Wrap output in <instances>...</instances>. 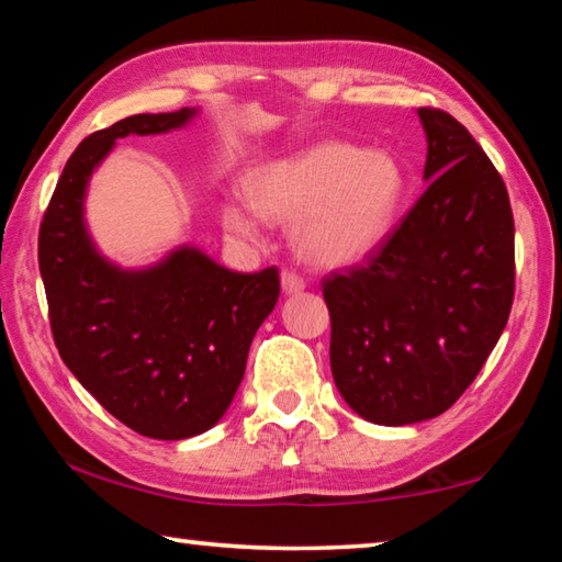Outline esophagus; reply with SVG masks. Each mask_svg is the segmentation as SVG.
<instances>
[{
    "mask_svg": "<svg viewBox=\"0 0 562 562\" xmlns=\"http://www.w3.org/2000/svg\"><path fill=\"white\" fill-rule=\"evenodd\" d=\"M280 282H282V290L288 292V294H297V292H302V290H304V284H307V282H304V280L300 278L297 272H294V270H288V268L282 270V274H280Z\"/></svg>",
    "mask_w": 562,
    "mask_h": 562,
    "instance_id": "1",
    "label": "esophagus"
}]
</instances>
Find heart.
Listing matches in <instances>:
<instances>
[{
	"label": "heart",
	"instance_id": "heart-1",
	"mask_svg": "<svg viewBox=\"0 0 562 562\" xmlns=\"http://www.w3.org/2000/svg\"><path fill=\"white\" fill-rule=\"evenodd\" d=\"M406 176L394 156L347 140H322L255 168L247 198L223 205L237 240L260 243L268 217L294 221V245L319 265H351L382 245L396 223Z\"/></svg>",
	"mask_w": 562,
	"mask_h": 562
}]
</instances>
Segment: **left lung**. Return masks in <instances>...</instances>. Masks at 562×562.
<instances>
[{"mask_svg": "<svg viewBox=\"0 0 562 562\" xmlns=\"http://www.w3.org/2000/svg\"><path fill=\"white\" fill-rule=\"evenodd\" d=\"M429 186L361 265L322 280L331 376L367 422L443 414L479 376L516 292V227L496 166L465 126L418 109Z\"/></svg>", "mask_w": 562, "mask_h": 562, "instance_id": "1", "label": "left lung"}]
</instances>
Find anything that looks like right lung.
<instances>
[{"label": "right lung", "mask_w": 562, "mask_h": 562, "mask_svg": "<svg viewBox=\"0 0 562 562\" xmlns=\"http://www.w3.org/2000/svg\"><path fill=\"white\" fill-rule=\"evenodd\" d=\"M193 113H136L83 138L40 227V272L64 364L121 424L164 441L217 424L280 297L278 268L243 274L180 247L156 268L126 272L89 240L83 193L113 140L180 128Z\"/></svg>", "instance_id": "right-lung-1"}]
</instances>
